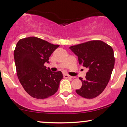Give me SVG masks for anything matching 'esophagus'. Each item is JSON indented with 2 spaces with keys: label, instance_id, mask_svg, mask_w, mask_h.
I'll return each mask as SVG.
<instances>
[{
  "label": "esophagus",
  "instance_id": "esophagus-1",
  "mask_svg": "<svg viewBox=\"0 0 127 127\" xmlns=\"http://www.w3.org/2000/svg\"><path fill=\"white\" fill-rule=\"evenodd\" d=\"M64 77L65 78H72V77H71V75L66 74H64Z\"/></svg>",
  "mask_w": 127,
  "mask_h": 127
}]
</instances>
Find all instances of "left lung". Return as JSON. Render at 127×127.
Listing matches in <instances>:
<instances>
[{
    "instance_id": "8db88e82",
    "label": "left lung",
    "mask_w": 127,
    "mask_h": 127,
    "mask_svg": "<svg viewBox=\"0 0 127 127\" xmlns=\"http://www.w3.org/2000/svg\"><path fill=\"white\" fill-rule=\"evenodd\" d=\"M78 57L79 63L87 68L86 79L82 86L75 91L82 97L92 99L102 93L110 79L115 58L112 47L102 41H91L69 47Z\"/></svg>"
}]
</instances>
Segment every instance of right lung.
Segmentation results:
<instances>
[{"label":"right lung","mask_w":127,"mask_h":127,"mask_svg":"<svg viewBox=\"0 0 127 127\" xmlns=\"http://www.w3.org/2000/svg\"><path fill=\"white\" fill-rule=\"evenodd\" d=\"M59 45H54L37 37L21 39L14 52L17 74L26 92L32 97L44 99L58 91L63 79L61 71L52 72L44 66Z\"/></svg>","instance_id":"add662e5"}]
</instances>
